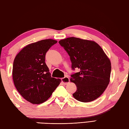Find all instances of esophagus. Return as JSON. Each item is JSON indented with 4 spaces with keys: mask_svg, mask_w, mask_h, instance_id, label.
Returning a JSON list of instances; mask_svg holds the SVG:
<instances>
[{
    "mask_svg": "<svg viewBox=\"0 0 129 129\" xmlns=\"http://www.w3.org/2000/svg\"><path fill=\"white\" fill-rule=\"evenodd\" d=\"M69 81H70V79L68 76H65V77L61 79V82L62 83V84L64 85H66L68 83H69Z\"/></svg>",
    "mask_w": 129,
    "mask_h": 129,
    "instance_id": "obj_1",
    "label": "esophagus"
}]
</instances>
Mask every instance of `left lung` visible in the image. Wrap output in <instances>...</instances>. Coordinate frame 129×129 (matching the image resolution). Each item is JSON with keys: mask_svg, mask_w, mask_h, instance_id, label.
<instances>
[{"mask_svg": "<svg viewBox=\"0 0 129 129\" xmlns=\"http://www.w3.org/2000/svg\"><path fill=\"white\" fill-rule=\"evenodd\" d=\"M59 43L70 56L72 69H80L71 75V82L77 87L73 94L74 98L83 103L96 99L110 82V59L94 41L70 37L60 40Z\"/></svg>", "mask_w": 129, "mask_h": 129, "instance_id": "obj_1", "label": "left lung"}]
</instances>
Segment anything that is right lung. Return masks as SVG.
Segmentation results:
<instances>
[{
  "mask_svg": "<svg viewBox=\"0 0 129 129\" xmlns=\"http://www.w3.org/2000/svg\"><path fill=\"white\" fill-rule=\"evenodd\" d=\"M57 42L48 39L30 44L21 49L14 60V85L20 94L33 104L47 100L61 82L60 79L51 77L45 62L46 52Z\"/></svg>",
  "mask_w": 129,
  "mask_h": 129,
  "instance_id": "1",
  "label": "right lung"
}]
</instances>
